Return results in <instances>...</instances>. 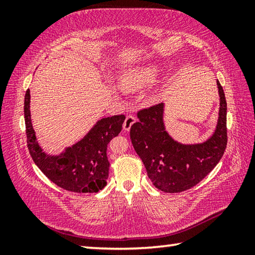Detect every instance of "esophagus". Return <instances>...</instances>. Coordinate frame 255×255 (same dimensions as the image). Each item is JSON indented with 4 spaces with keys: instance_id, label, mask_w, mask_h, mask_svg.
I'll list each match as a JSON object with an SVG mask.
<instances>
[{
    "instance_id": "1",
    "label": "esophagus",
    "mask_w": 255,
    "mask_h": 255,
    "mask_svg": "<svg viewBox=\"0 0 255 255\" xmlns=\"http://www.w3.org/2000/svg\"><path fill=\"white\" fill-rule=\"evenodd\" d=\"M136 123V118L133 117V116H127L126 119H125L124 122V130L125 131H129L130 130V128L133 124Z\"/></svg>"
}]
</instances>
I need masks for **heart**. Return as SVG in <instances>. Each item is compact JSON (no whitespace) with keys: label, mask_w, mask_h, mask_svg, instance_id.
<instances>
[{"label":"heart","mask_w":255,"mask_h":255,"mask_svg":"<svg viewBox=\"0 0 255 255\" xmlns=\"http://www.w3.org/2000/svg\"><path fill=\"white\" fill-rule=\"evenodd\" d=\"M162 66L158 63L139 64V65L125 68L118 77L119 86L125 91L135 92L147 88L156 82L162 73Z\"/></svg>","instance_id":"obj_1"}]
</instances>
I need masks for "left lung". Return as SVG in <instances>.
<instances>
[{
  "label": "left lung",
  "mask_w": 255,
  "mask_h": 255,
  "mask_svg": "<svg viewBox=\"0 0 255 255\" xmlns=\"http://www.w3.org/2000/svg\"><path fill=\"white\" fill-rule=\"evenodd\" d=\"M219 112L208 139L198 144L174 140L164 124V103L138 112L139 122L130 128V139L148 178L158 190L175 193L195 187L221 161L227 145L225 93L217 81Z\"/></svg>",
  "instance_id": "left-lung-1"
}]
</instances>
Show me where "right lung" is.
Masks as SVG:
<instances>
[{
  "mask_svg": "<svg viewBox=\"0 0 255 255\" xmlns=\"http://www.w3.org/2000/svg\"><path fill=\"white\" fill-rule=\"evenodd\" d=\"M125 116L101 118L77 143L58 154L46 153L37 139L30 112V90L24 97V122L28 149L42 173L59 188L77 193H93L107 185L110 163L107 148L122 131Z\"/></svg>",
  "mask_w": 255,
  "mask_h": 255,
  "instance_id": "obj_1",
  "label": "right lung"
}]
</instances>
